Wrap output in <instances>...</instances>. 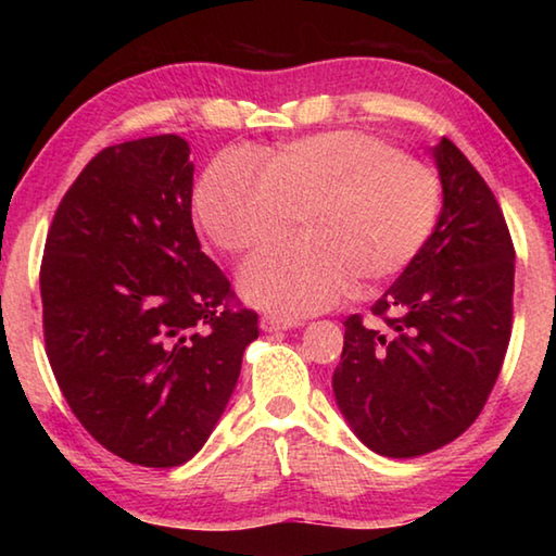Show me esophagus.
<instances>
[{
    "label": "esophagus",
    "instance_id": "esophagus-1",
    "mask_svg": "<svg viewBox=\"0 0 556 556\" xmlns=\"http://www.w3.org/2000/svg\"><path fill=\"white\" fill-rule=\"evenodd\" d=\"M260 326H262V331L277 333V331H287V328L299 326V321H291V318H281V316H262Z\"/></svg>",
    "mask_w": 556,
    "mask_h": 556
}]
</instances>
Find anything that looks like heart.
Here are the masks:
<instances>
[{
	"instance_id": "heart-1",
	"label": "heart",
	"mask_w": 556,
	"mask_h": 556,
	"mask_svg": "<svg viewBox=\"0 0 556 556\" xmlns=\"http://www.w3.org/2000/svg\"><path fill=\"white\" fill-rule=\"evenodd\" d=\"M205 232L228 252L257 248L299 225L312 238L279 240L242 267L252 304L281 316L331 306L353 277L380 281L419 255L441 213V178L355 129L314 135L277 149L269 162L228 149L195 188Z\"/></svg>"
}]
</instances>
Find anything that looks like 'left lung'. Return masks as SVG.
<instances>
[{
    "instance_id": "left-lung-1",
    "label": "left lung",
    "mask_w": 556,
    "mask_h": 556,
    "mask_svg": "<svg viewBox=\"0 0 556 556\" xmlns=\"http://www.w3.org/2000/svg\"><path fill=\"white\" fill-rule=\"evenodd\" d=\"M444 205L434 232L372 304L384 331L348 316L333 392L375 454L414 458L464 434L501 375L513 328L515 248L501 205L441 139Z\"/></svg>"
}]
</instances>
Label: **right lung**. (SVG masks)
<instances>
[{
    "label": "right lung",
    "instance_id": "obj_1",
    "mask_svg": "<svg viewBox=\"0 0 556 556\" xmlns=\"http://www.w3.org/2000/svg\"><path fill=\"white\" fill-rule=\"evenodd\" d=\"M188 142L102 149L65 191L41 260L43 341L88 434L147 468L199 454L260 336L191 218Z\"/></svg>",
    "mask_w": 556,
    "mask_h": 556
}]
</instances>
